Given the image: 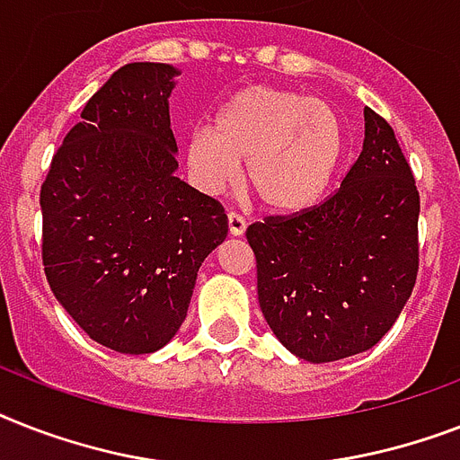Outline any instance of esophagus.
<instances>
[{"instance_id":"obj_1","label":"esophagus","mask_w":460,"mask_h":460,"mask_svg":"<svg viewBox=\"0 0 460 460\" xmlns=\"http://www.w3.org/2000/svg\"><path fill=\"white\" fill-rule=\"evenodd\" d=\"M226 219H229V234H231V236H243V234H245V219H243L238 212L229 210V212H226Z\"/></svg>"}]
</instances>
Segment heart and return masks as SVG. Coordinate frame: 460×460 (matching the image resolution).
Returning a JSON list of instances; mask_svg holds the SVG:
<instances>
[{
	"instance_id": "b5f03b06",
	"label": "heart",
	"mask_w": 460,
	"mask_h": 460,
	"mask_svg": "<svg viewBox=\"0 0 460 460\" xmlns=\"http://www.w3.org/2000/svg\"><path fill=\"white\" fill-rule=\"evenodd\" d=\"M345 153V129L333 108L295 89L250 84L219 108L215 127L186 141V163L205 191L243 184L271 212H300L331 184Z\"/></svg>"
}]
</instances>
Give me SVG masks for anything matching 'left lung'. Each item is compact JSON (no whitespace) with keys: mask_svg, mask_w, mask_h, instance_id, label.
I'll use <instances>...</instances> for the list:
<instances>
[{"mask_svg":"<svg viewBox=\"0 0 460 460\" xmlns=\"http://www.w3.org/2000/svg\"><path fill=\"white\" fill-rule=\"evenodd\" d=\"M364 120L361 155L333 196L245 231L264 319L312 364L371 349L416 286V179L385 118L364 108Z\"/></svg>","mask_w":460,"mask_h":460,"instance_id":"left-lung-1","label":"left lung"}]
</instances>
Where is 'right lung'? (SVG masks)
<instances>
[{"mask_svg":"<svg viewBox=\"0 0 460 460\" xmlns=\"http://www.w3.org/2000/svg\"><path fill=\"white\" fill-rule=\"evenodd\" d=\"M177 68L127 63L82 108L40 193L56 300L99 345L151 354L184 323L198 269L226 238L219 200L174 177Z\"/></svg>","mask_w":460,"mask_h":460,"instance_id":"obj_1","label":"right lung"}]
</instances>
